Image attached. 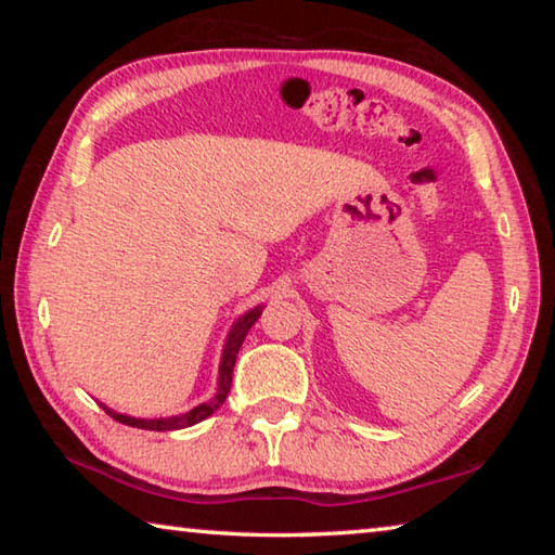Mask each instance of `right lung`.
<instances>
[{"instance_id":"1","label":"right lung","mask_w":555,"mask_h":555,"mask_svg":"<svg viewBox=\"0 0 555 555\" xmlns=\"http://www.w3.org/2000/svg\"><path fill=\"white\" fill-rule=\"evenodd\" d=\"M261 311H264V306H255L251 311L240 315L237 321L232 323L230 333H228V340H224V347H222L218 389H215L212 399H208L205 403H198V406L191 409V411L178 413V416H168V418H137V416H127V413H117L115 409L105 406V403H100V406L105 409L112 418L119 421V424L131 426V428L178 430V428H188V426L201 424V421L212 416V413L222 406L224 399H228L230 387H232V370H234V362H237V352H240V347L244 343V337H247V333H249V327L257 323V318L261 315Z\"/></svg>"}]
</instances>
